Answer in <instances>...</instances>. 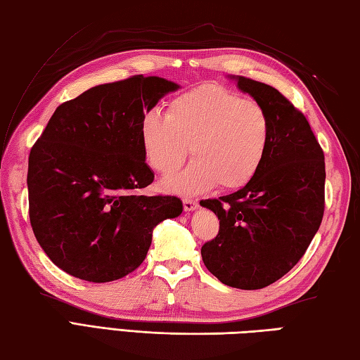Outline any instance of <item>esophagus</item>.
Wrapping results in <instances>:
<instances>
[{"instance_id": "obj_1", "label": "esophagus", "mask_w": 360, "mask_h": 360, "mask_svg": "<svg viewBox=\"0 0 360 360\" xmlns=\"http://www.w3.org/2000/svg\"><path fill=\"white\" fill-rule=\"evenodd\" d=\"M182 204H184V210L186 212H193V210H196L198 209V202L196 201H193V200H182Z\"/></svg>"}]
</instances>
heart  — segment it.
I'll return each instance as SVG.
<instances>
[{"label":"heart","instance_id":"1","mask_svg":"<svg viewBox=\"0 0 360 360\" xmlns=\"http://www.w3.org/2000/svg\"><path fill=\"white\" fill-rule=\"evenodd\" d=\"M271 139V117L263 106L217 85L174 97L165 117L148 112L141 125L145 159L164 178L181 170L190 150L193 164L170 184L181 193L215 186L229 192L249 184L263 164Z\"/></svg>","mask_w":360,"mask_h":360}]
</instances>
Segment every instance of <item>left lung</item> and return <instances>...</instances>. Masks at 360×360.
<instances>
[{"label":"left lung","mask_w":360,"mask_h":360,"mask_svg":"<svg viewBox=\"0 0 360 360\" xmlns=\"http://www.w3.org/2000/svg\"><path fill=\"white\" fill-rule=\"evenodd\" d=\"M236 85L271 117L267 155L249 184L202 207L219 219L205 243V267L227 286L262 289L298 263L325 210V156L302 111L266 83L236 75Z\"/></svg>","instance_id":"1"}]
</instances>
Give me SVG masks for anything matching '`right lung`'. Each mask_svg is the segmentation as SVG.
<instances>
[{
  "mask_svg": "<svg viewBox=\"0 0 360 360\" xmlns=\"http://www.w3.org/2000/svg\"><path fill=\"white\" fill-rule=\"evenodd\" d=\"M162 77L91 88L62 103L29 155V218L44 254L72 277L106 283L141 266L160 221L182 213L176 196H145L155 173L141 125L165 94Z\"/></svg>",
  "mask_w": 360,
  "mask_h": 360,
  "instance_id": "1",
  "label": "right lung"
}]
</instances>
